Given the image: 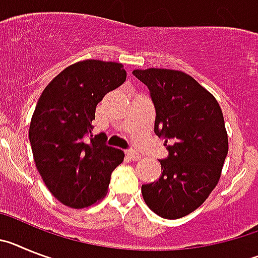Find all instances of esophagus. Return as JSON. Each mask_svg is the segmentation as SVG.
<instances>
[{"instance_id":"obj_1","label":"esophagus","mask_w":258,"mask_h":258,"mask_svg":"<svg viewBox=\"0 0 258 258\" xmlns=\"http://www.w3.org/2000/svg\"><path fill=\"white\" fill-rule=\"evenodd\" d=\"M126 154H127V157H128L130 160H132V161H138V160H140V158H142V156H140V154L136 153V152H134V151H127Z\"/></svg>"}]
</instances>
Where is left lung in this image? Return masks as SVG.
<instances>
[{"instance_id": "8db88e82", "label": "left lung", "mask_w": 258, "mask_h": 258, "mask_svg": "<svg viewBox=\"0 0 258 258\" xmlns=\"http://www.w3.org/2000/svg\"><path fill=\"white\" fill-rule=\"evenodd\" d=\"M156 109L154 134L165 139L158 180L142 185L149 209L166 219L187 216L216 188L228 152L218 102L192 76L166 69L135 70Z\"/></svg>"}]
</instances>
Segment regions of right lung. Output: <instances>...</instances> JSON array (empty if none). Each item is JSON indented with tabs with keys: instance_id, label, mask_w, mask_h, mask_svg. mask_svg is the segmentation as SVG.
Returning a JSON list of instances; mask_svg holds the SVG:
<instances>
[{
	"instance_id": "add662e5",
	"label": "right lung",
	"mask_w": 258,
	"mask_h": 258,
	"mask_svg": "<svg viewBox=\"0 0 258 258\" xmlns=\"http://www.w3.org/2000/svg\"><path fill=\"white\" fill-rule=\"evenodd\" d=\"M126 76L115 62H78L55 76L37 101L30 126L33 160L51 195L67 207L82 209L101 200L124 158L106 145L104 134H91L97 104Z\"/></svg>"
}]
</instances>
